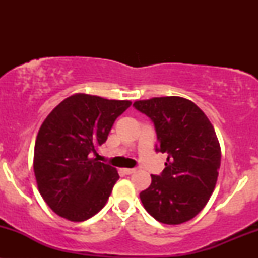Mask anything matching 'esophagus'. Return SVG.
Segmentation results:
<instances>
[{
	"mask_svg": "<svg viewBox=\"0 0 258 258\" xmlns=\"http://www.w3.org/2000/svg\"><path fill=\"white\" fill-rule=\"evenodd\" d=\"M122 171H123V173H126V174H132L136 172L135 168H122Z\"/></svg>",
	"mask_w": 258,
	"mask_h": 258,
	"instance_id": "esophagus-1",
	"label": "esophagus"
}]
</instances>
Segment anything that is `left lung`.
<instances>
[{"mask_svg":"<svg viewBox=\"0 0 258 258\" xmlns=\"http://www.w3.org/2000/svg\"><path fill=\"white\" fill-rule=\"evenodd\" d=\"M137 110L149 116L158 136L156 150L167 153L160 176L139 194L148 214L165 224L191 220L214 193L221 166V147L204 111L183 97L136 100Z\"/></svg>","mask_w":258,"mask_h":258,"instance_id":"1","label":"left lung"}]
</instances>
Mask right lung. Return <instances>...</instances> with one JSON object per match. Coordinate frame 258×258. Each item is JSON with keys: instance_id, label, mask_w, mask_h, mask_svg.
I'll return each instance as SVG.
<instances>
[{"instance_id": "add662e5", "label": "right lung", "mask_w": 258, "mask_h": 258, "mask_svg": "<svg viewBox=\"0 0 258 258\" xmlns=\"http://www.w3.org/2000/svg\"><path fill=\"white\" fill-rule=\"evenodd\" d=\"M131 104L75 93L44 119L35 142L34 172L41 197L58 216L82 222L104 207L119 173L90 154Z\"/></svg>"}]
</instances>
